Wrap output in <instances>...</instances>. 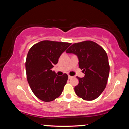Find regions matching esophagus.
<instances>
[{
    "label": "esophagus",
    "instance_id": "1",
    "mask_svg": "<svg viewBox=\"0 0 129 129\" xmlns=\"http://www.w3.org/2000/svg\"><path fill=\"white\" fill-rule=\"evenodd\" d=\"M68 77H69V79H72V78H73V77L70 76V75H69V76H68Z\"/></svg>",
    "mask_w": 129,
    "mask_h": 129
}]
</instances>
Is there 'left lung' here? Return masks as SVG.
<instances>
[{
    "label": "left lung",
    "instance_id": "left-lung-1",
    "mask_svg": "<svg viewBox=\"0 0 129 129\" xmlns=\"http://www.w3.org/2000/svg\"><path fill=\"white\" fill-rule=\"evenodd\" d=\"M66 53L78 56L79 67L85 74L84 78L77 76V96L84 100H95L105 89L109 78L110 66L106 51L96 42L86 41L73 44Z\"/></svg>",
    "mask_w": 129,
    "mask_h": 129
}]
</instances>
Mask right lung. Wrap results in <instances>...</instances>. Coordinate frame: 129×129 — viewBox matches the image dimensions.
I'll return each mask as SVG.
<instances>
[{
    "instance_id": "add662e5",
    "label": "right lung",
    "mask_w": 129,
    "mask_h": 129,
    "mask_svg": "<svg viewBox=\"0 0 129 129\" xmlns=\"http://www.w3.org/2000/svg\"><path fill=\"white\" fill-rule=\"evenodd\" d=\"M71 43L43 41L35 44L26 59L27 81L35 96L45 102L54 100L61 94L68 75L58 76L51 69Z\"/></svg>"
}]
</instances>
